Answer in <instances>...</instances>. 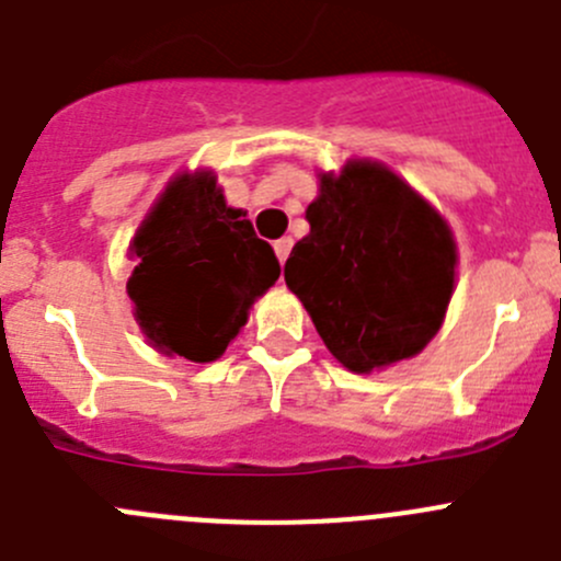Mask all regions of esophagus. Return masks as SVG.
<instances>
[{"instance_id":"obj_1","label":"esophagus","mask_w":561,"mask_h":561,"mask_svg":"<svg viewBox=\"0 0 561 561\" xmlns=\"http://www.w3.org/2000/svg\"><path fill=\"white\" fill-rule=\"evenodd\" d=\"M272 248H275V255H277V261H280V264H284V261L289 259V253H291V237L277 239V242L272 244Z\"/></svg>"}]
</instances>
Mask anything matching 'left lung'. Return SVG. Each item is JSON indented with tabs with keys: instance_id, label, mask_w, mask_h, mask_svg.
I'll return each instance as SVG.
<instances>
[{
	"instance_id": "obj_1",
	"label": "left lung",
	"mask_w": 561,
	"mask_h": 561,
	"mask_svg": "<svg viewBox=\"0 0 561 561\" xmlns=\"http://www.w3.org/2000/svg\"><path fill=\"white\" fill-rule=\"evenodd\" d=\"M291 248L286 286L350 371L413 357L440 330L455 291L457 244L424 197L386 164L352 159L322 173Z\"/></svg>"
}]
</instances>
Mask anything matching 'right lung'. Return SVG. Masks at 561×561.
I'll list each match as a JSON object with an SVG mask.
<instances>
[{"label":"right lung","instance_id":"1","mask_svg":"<svg viewBox=\"0 0 561 561\" xmlns=\"http://www.w3.org/2000/svg\"><path fill=\"white\" fill-rule=\"evenodd\" d=\"M126 291L146 339L164 355L209 364L280 275L275 250L231 209L211 170L181 173L137 228Z\"/></svg>","mask_w":561,"mask_h":561}]
</instances>
